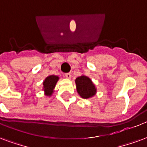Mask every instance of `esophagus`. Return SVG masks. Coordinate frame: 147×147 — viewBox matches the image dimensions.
Instances as JSON below:
<instances>
[{
	"label": "esophagus",
	"instance_id": "1",
	"mask_svg": "<svg viewBox=\"0 0 147 147\" xmlns=\"http://www.w3.org/2000/svg\"><path fill=\"white\" fill-rule=\"evenodd\" d=\"M65 76L66 77L67 79H70L71 77V73H65Z\"/></svg>",
	"mask_w": 147,
	"mask_h": 147
}]
</instances>
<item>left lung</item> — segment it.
Returning <instances> with one entry per match:
<instances>
[{"label": "left lung", "mask_w": 147, "mask_h": 147, "mask_svg": "<svg viewBox=\"0 0 147 147\" xmlns=\"http://www.w3.org/2000/svg\"><path fill=\"white\" fill-rule=\"evenodd\" d=\"M76 90L81 97L88 99L95 95L96 90L91 79L87 76H82L76 79Z\"/></svg>", "instance_id": "8db88e82"}]
</instances>
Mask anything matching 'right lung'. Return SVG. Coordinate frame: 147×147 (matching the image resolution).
<instances>
[{
	"instance_id": "obj_1",
	"label": "right lung",
	"mask_w": 147,
	"mask_h": 147,
	"mask_svg": "<svg viewBox=\"0 0 147 147\" xmlns=\"http://www.w3.org/2000/svg\"><path fill=\"white\" fill-rule=\"evenodd\" d=\"M59 79L57 76H49L47 77L45 80L43 81V90L45 92V95L51 96L54 89L55 87V85L57 83V80Z\"/></svg>"
}]
</instances>
